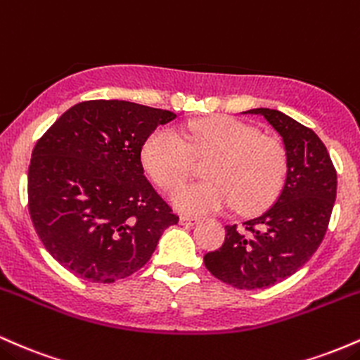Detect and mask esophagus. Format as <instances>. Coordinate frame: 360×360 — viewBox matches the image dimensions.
<instances>
[{"mask_svg":"<svg viewBox=\"0 0 360 360\" xmlns=\"http://www.w3.org/2000/svg\"><path fill=\"white\" fill-rule=\"evenodd\" d=\"M200 219H197V217H191V216H180V224H185V226H195L199 224Z\"/></svg>","mask_w":360,"mask_h":360,"instance_id":"obj_1","label":"esophagus"}]
</instances>
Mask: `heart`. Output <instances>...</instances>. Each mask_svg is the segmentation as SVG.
I'll return each mask as SVG.
<instances>
[{
    "label": "heart",
    "instance_id": "b5f03b06",
    "mask_svg": "<svg viewBox=\"0 0 360 360\" xmlns=\"http://www.w3.org/2000/svg\"><path fill=\"white\" fill-rule=\"evenodd\" d=\"M211 158L210 179L173 192L172 204L185 214H214L231 209L257 212L276 200L285 180L288 160L276 137L233 119L211 117L192 122L184 137L158 129L143 146L144 168L165 191H173L190 176L193 158Z\"/></svg>",
    "mask_w": 360,
    "mask_h": 360
}]
</instances>
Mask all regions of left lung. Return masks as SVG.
Returning <instances> with one entry per match:
<instances>
[{
	"instance_id": "left-lung-1",
	"label": "left lung",
	"mask_w": 360,
	"mask_h": 360,
	"mask_svg": "<svg viewBox=\"0 0 360 360\" xmlns=\"http://www.w3.org/2000/svg\"><path fill=\"white\" fill-rule=\"evenodd\" d=\"M282 137L288 160L284 187L264 214L226 226L224 243L205 253L204 264L236 289H265L296 274L321 245L328 229L337 172L321 139L297 120L272 108H252Z\"/></svg>"
}]
</instances>
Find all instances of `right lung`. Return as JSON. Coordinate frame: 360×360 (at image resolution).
Returning <instances> with one entry per match:
<instances>
[{"mask_svg":"<svg viewBox=\"0 0 360 360\" xmlns=\"http://www.w3.org/2000/svg\"><path fill=\"white\" fill-rule=\"evenodd\" d=\"M176 114L126 100L76 103L35 144L28 211L64 269L91 282L129 277L179 216L144 176L141 149Z\"/></svg>","mask_w":360,"mask_h":360,"instance_id":"add662e5","label":"right lung"}]
</instances>
